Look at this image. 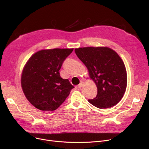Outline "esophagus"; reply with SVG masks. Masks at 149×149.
<instances>
[{
	"mask_svg": "<svg viewBox=\"0 0 149 149\" xmlns=\"http://www.w3.org/2000/svg\"><path fill=\"white\" fill-rule=\"evenodd\" d=\"M83 81H81L80 82V83L78 85V87H79V88H81L82 86H83Z\"/></svg>",
	"mask_w": 149,
	"mask_h": 149,
	"instance_id": "34e87169",
	"label": "esophagus"
}]
</instances>
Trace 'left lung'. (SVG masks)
<instances>
[{
	"label": "left lung",
	"instance_id": "1",
	"mask_svg": "<svg viewBox=\"0 0 149 149\" xmlns=\"http://www.w3.org/2000/svg\"><path fill=\"white\" fill-rule=\"evenodd\" d=\"M75 52L97 85V95L89 102L100 109L118 103L127 82L126 67L119 55L108 47H85L76 48Z\"/></svg>",
	"mask_w": 149,
	"mask_h": 149
}]
</instances>
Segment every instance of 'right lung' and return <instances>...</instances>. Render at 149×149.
<instances>
[{
  "label": "right lung",
  "instance_id": "right-lung-1",
  "mask_svg": "<svg viewBox=\"0 0 149 149\" xmlns=\"http://www.w3.org/2000/svg\"><path fill=\"white\" fill-rule=\"evenodd\" d=\"M74 49H43L31 56L23 68L21 85L29 103L39 110L53 111L74 87L60 77L59 70Z\"/></svg>",
  "mask_w": 149,
  "mask_h": 149
}]
</instances>
